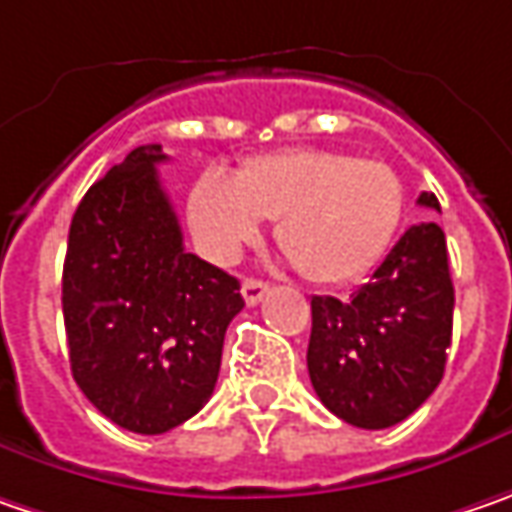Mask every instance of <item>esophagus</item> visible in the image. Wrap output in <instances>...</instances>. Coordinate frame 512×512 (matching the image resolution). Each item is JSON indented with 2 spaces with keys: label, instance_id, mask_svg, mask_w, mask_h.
Instances as JSON below:
<instances>
[{
  "label": "esophagus",
  "instance_id": "1",
  "mask_svg": "<svg viewBox=\"0 0 512 512\" xmlns=\"http://www.w3.org/2000/svg\"><path fill=\"white\" fill-rule=\"evenodd\" d=\"M240 292H243V300H246L249 306H257V303L263 300V295L269 292V286H266L263 280L246 278L243 280V289H240Z\"/></svg>",
  "mask_w": 512,
  "mask_h": 512
}]
</instances>
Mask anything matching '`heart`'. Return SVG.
I'll use <instances>...</instances> for the list:
<instances>
[{"instance_id": "1", "label": "heart", "mask_w": 512, "mask_h": 512, "mask_svg": "<svg viewBox=\"0 0 512 512\" xmlns=\"http://www.w3.org/2000/svg\"><path fill=\"white\" fill-rule=\"evenodd\" d=\"M401 212L404 189L387 163L326 148L266 154L237 174L209 168L189 197L206 255L229 263L260 234L263 217L278 220L280 249L315 283L364 275L384 255Z\"/></svg>"}]
</instances>
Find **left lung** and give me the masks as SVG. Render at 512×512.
I'll list each match as a JSON object with an SVG mask.
<instances>
[{"label": "left lung", "mask_w": 512, "mask_h": 512, "mask_svg": "<svg viewBox=\"0 0 512 512\" xmlns=\"http://www.w3.org/2000/svg\"><path fill=\"white\" fill-rule=\"evenodd\" d=\"M418 206L441 212L433 191H421ZM453 306L438 223L410 226L355 295H315L306 367L323 407L361 430L412 415L444 375Z\"/></svg>", "instance_id": "1"}]
</instances>
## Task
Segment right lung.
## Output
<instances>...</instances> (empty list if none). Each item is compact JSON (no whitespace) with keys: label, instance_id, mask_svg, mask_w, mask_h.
Wrapping results in <instances>:
<instances>
[{"label":"right lung","instance_id":"obj_1","mask_svg":"<svg viewBox=\"0 0 512 512\" xmlns=\"http://www.w3.org/2000/svg\"><path fill=\"white\" fill-rule=\"evenodd\" d=\"M140 145L85 191L68 232L62 315L77 387L117 427L160 435L212 398L240 283L183 249L157 166Z\"/></svg>","mask_w":512,"mask_h":512}]
</instances>
